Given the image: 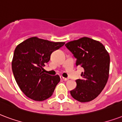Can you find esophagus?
Returning <instances> with one entry per match:
<instances>
[{"label": "esophagus", "mask_w": 122, "mask_h": 122, "mask_svg": "<svg viewBox=\"0 0 122 122\" xmlns=\"http://www.w3.org/2000/svg\"><path fill=\"white\" fill-rule=\"evenodd\" d=\"M61 79H62V80H63V81H68V78H67V77H63V76H61Z\"/></svg>", "instance_id": "34e87169"}]
</instances>
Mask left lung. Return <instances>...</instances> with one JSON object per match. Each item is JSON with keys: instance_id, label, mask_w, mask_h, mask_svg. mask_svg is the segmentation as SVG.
Instances as JSON below:
<instances>
[{"instance_id": "1", "label": "left lung", "mask_w": 122, "mask_h": 122, "mask_svg": "<svg viewBox=\"0 0 122 122\" xmlns=\"http://www.w3.org/2000/svg\"><path fill=\"white\" fill-rule=\"evenodd\" d=\"M65 46L76 59V66L84 69L82 78L76 80L77 86L70 94L80 102L92 101L102 92L109 78V53L100 42L86 37L68 42Z\"/></svg>"}]
</instances>
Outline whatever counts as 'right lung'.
Returning a JSON list of instances; mask_svg holds the SVG:
<instances>
[{
    "label": "right lung",
    "mask_w": 122,
    "mask_h": 122,
    "mask_svg": "<svg viewBox=\"0 0 122 122\" xmlns=\"http://www.w3.org/2000/svg\"><path fill=\"white\" fill-rule=\"evenodd\" d=\"M63 42H51L33 37L20 43L15 48L12 71L22 92L35 101H44L53 94L60 81L58 75L45 74L43 66L53 52L62 47Z\"/></svg>",
    "instance_id": "1"
}]
</instances>
